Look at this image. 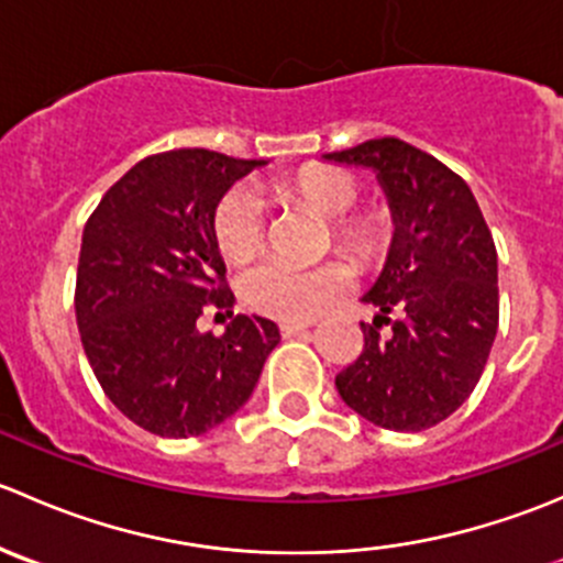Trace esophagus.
<instances>
[{"label":"esophagus","mask_w":563,"mask_h":563,"mask_svg":"<svg viewBox=\"0 0 563 563\" xmlns=\"http://www.w3.org/2000/svg\"><path fill=\"white\" fill-rule=\"evenodd\" d=\"M308 327H310L308 321H286L280 323V334L283 338H297V334H302Z\"/></svg>","instance_id":"1"}]
</instances>
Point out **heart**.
I'll use <instances>...</instances> for the list:
<instances>
[{"mask_svg": "<svg viewBox=\"0 0 563 563\" xmlns=\"http://www.w3.org/2000/svg\"><path fill=\"white\" fill-rule=\"evenodd\" d=\"M277 190L308 203L323 218H332L334 247L360 264H373L389 247V212L384 207L356 209L362 185L345 168L308 166L280 181ZM264 201L250 187H231L212 214V236L220 255L231 264H245L264 247ZM349 286L351 269L343 261H327L313 269H299L286 261H264L240 277V297L253 313L277 321H310Z\"/></svg>", "mask_w": 563, "mask_h": 563, "instance_id": "obj_1", "label": "heart"}]
</instances>
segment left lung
I'll list each match as a JSON object with an SVG mask.
<instances>
[{"mask_svg": "<svg viewBox=\"0 0 563 563\" xmlns=\"http://www.w3.org/2000/svg\"><path fill=\"white\" fill-rule=\"evenodd\" d=\"M323 161L373 168L395 223L387 264L362 297L378 316L362 323L365 349L334 387L367 422L419 433L468 400L490 356L498 329L490 229L471 187L406 141L373 139Z\"/></svg>", "mask_w": 563, "mask_h": 563, "instance_id": "8db88e82", "label": "left lung"}]
</instances>
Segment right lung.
Returning <instances> with one entry per match:
<instances>
[{
  "instance_id": "add662e5",
  "label": "right lung",
  "mask_w": 563,
  "mask_h": 563,
  "mask_svg": "<svg viewBox=\"0 0 563 563\" xmlns=\"http://www.w3.org/2000/svg\"><path fill=\"white\" fill-rule=\"evenodd\" d=\"M261 166L209 150L144 157L84 225V351L108 400L163 439L201 435L234 417L280 343L277 323L261 316H236L220 338L196 327L203 310L234 302L212 236L214 207Z\"/></svg>"
}]
</instances>
